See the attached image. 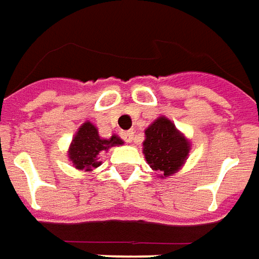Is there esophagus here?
Listing matches in <instances>:
<instances>
[{"label":"esophagus","instance_id":"obj_1","mask_svg":"<svg viewBox=\"0 0 259 259\" xmlns=\"http://www.w3.org/2000/svg\"><path fill=\"white\" fill-rule=\"evenodd\" d=\"M121 135H122V139H124L125 142H133L134 131H125V133H122Z\"/></svg>","mask_w":259,"mask_h":259}]
</instances>
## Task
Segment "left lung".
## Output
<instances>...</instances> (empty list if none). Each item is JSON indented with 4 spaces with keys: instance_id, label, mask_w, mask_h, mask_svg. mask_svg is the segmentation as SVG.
Wrapping results in <instances>:
<instances>
[{
    "instance_id": "left-lung-1",
    "label": "left lung",
    "mask_w": 259,
    "mask_h": 259,
    "mask_svg": "<svg viewBox=\"0 0 259 259\" xmlns=\"http://www.w3.org/2000/svg\"><path fill=\"white\" fill-rule=\"evenodd\" d=\"M190 153V142L166 117H159L145 130L144 155L162 179L179 171Z\"/></svg>"
}]
</instances>
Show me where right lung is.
Returning <instances> with one entry per match:
<instances>
[{"label":"right lung","mask_w":259,"mask_h":259,"mask_svg":"<svg viewBox=\"0 0 259 259\" xmlns=\"http://www.w3.org/2000/svg\"><path fill=\"white\" fill-rule=\"evenodd\" d=\"M122 139L117 135L111 138H100L97 128L91 121H86L79 126L78 133L75 134L71 146L68 149V157L78 170L92 171L93 168L100 166L99 153L103 150H109L111 146L122 145Z\"/></svg>","instance_id":"right-lung-1"}]
</instances>
